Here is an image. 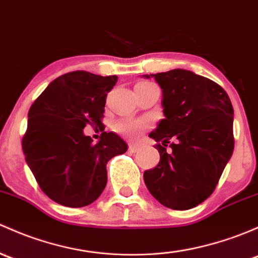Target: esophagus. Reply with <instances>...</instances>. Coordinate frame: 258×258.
<instances>
[{"label":"esophagus","mask_w":258,"mask_h":258,"mask_svg":"<svg viewBox=\"0 0 258 258\" xmlns=\"http://www.w3.org/2000/svg\"><path fill=\"white\" fill-rule=\"evenodd\" d=\"M128 150L130 152H132V153H136V152L140 151V146L135 145V143H131V145L128 146Z\"/></svg>","instance_id":"1"}]
</instances>
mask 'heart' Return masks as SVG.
<instances>
[{
  "label": "heart",
  "instance_id": "b5f03b06",
  "mask_svg": "<svg viewBox=\"0 0 258 258\" xmlns=\"http://www.w3.org/2000/svg\"><path fill=\"white\" fill-rule=\"evenodd\" d=\"M137 85H145L150 86L153 85L151 83H140ZM147 127V122L141 121V120H126V121H120L116 123V130L121 134L127 135V136H136L141 130L146 128Z\"/></svg>",
  "mask_w": 258,
  "mask_h": 258
}]
</instances>
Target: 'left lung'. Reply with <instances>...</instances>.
<instances>
[{
	"instance_id": "obj_1",
	"label": "left lung",
	"mask_w": 258,
	"mask_h": 258,
	"mask_svg": "<svg viewBox=\"0 0 258 258\" xmlns=\"http://www.w3.org/2000/svg\"><path fill=\"white\" fill-rule=\"evenodd\" d=\"M143 77L161 86L164 113L150 134L161 161L143 174L146 186L164 207L191 209L210 197L234 152L231 101L220 85L190 70Z\"/></svg>"
}]
</instances>
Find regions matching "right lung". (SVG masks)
<instances>
[{"mask_svg":"<svg viewBox=\"0 0 258 258\" xmlns=\"http://www.w3.org/2000/svg\"><path fill=\"white\" fill-rule=\"evenodd\" d=\"M116 81V75L68 73L51 81L29 108L24 157L40 189L58 204L94 203L106 186L107 162L127 151L113 132L101 134L97 143L84 134L88 124H102L107 93Z\"/></svg>","mask_w":258,"mask_h":258,"instance_id":"obj_1","label":"right lung"}]
</instances>
